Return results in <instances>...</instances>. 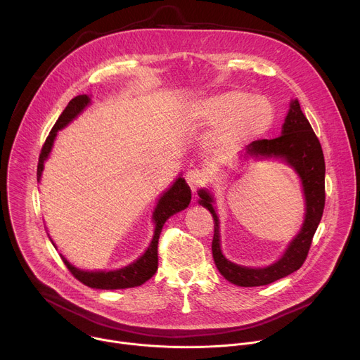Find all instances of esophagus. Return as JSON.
I'll return each mask as SVG.
<instances>
[{"label": "esophagus", "mask_w": 360, "mask_h": 360, "mask_svg": "<svg viewBox=\"0 0 360 360\" xmlns=\"http://www.w3.org/2000/svg\"><path fill=\"white\" fill-rule=\"evenodd\" d=\"M205 178H207V175H205L202 171L199 169H191L188 171V174L185 175V179H186V184L189 185V188L192 191H196L203 182H205Z\"/></svg>", "instance_id": "1"}]
</instances>
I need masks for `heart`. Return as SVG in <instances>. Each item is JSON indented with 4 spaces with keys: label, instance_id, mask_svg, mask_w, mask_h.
<instances>
[{
    "label": "heart",
    "instance_id": "heart-1",
    "mask_svg": "<svg viewBox=\"0 0 360 360\" xmlns=\"http://www.w3.org/2000/svg\"><path fill=\"white\" fill-rule=\"evenodd\" d=\"M189 120L214 128L205 141L211 152L224 153L242 148L268 132L275 120L272 102L240 89H228L195 101Z\"/></svg>",
    "mask_w": 360,
    "mask_h": 360
}]
</instances>
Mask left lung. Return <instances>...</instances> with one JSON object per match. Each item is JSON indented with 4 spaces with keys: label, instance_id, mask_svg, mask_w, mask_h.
Wrapping results in <instances>:
<instances>
[{
    "label": "left lung",
    "instance_id": "obj_1",
    "mask_svg": "<svg viewBox=\"0 0 360 360\" xmlns=\"http://www.w3.org/2000/svg\"><path fill=\"white\" fill-rule=\"evenodd\" d=\"M239 158L255 161L276 160L290 167L300 179L304 200L303 222L293 239L288 243L281 258L268 266L250 268L231 262L222 253L221 226L217 214L215 196L208 188L198 191V203L207 208L215 222L212 240L214 261L221 275L233 285L252 288L269 285L297 271L309 252L312 238L323 215L325 208V158L319 139L309 121L300 110L297 99H292L282 132L274 139L253 141L239 153Z\"/></svg>",
    "mask_w": 360,
    "mask_h": 360
}]
</instances>
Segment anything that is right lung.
Wrapping results in <instances>:
<instances>
[{"label": "right lung", "instance_id": "obj_1", "mask_svg": "<svg viewBox=\"0 0 360 360\" xmlns=\"http://www.w3.org/2000/svg\"><path fill=\"white\" fill-rule=\"evenodd\" d=\"M91 104L89 95H78L72 98L60 118L57 120L56 125L51 129L42 149L39 153L38 160V168H37V179L41 181L44 164L48 160L51 150H53L54 141L58 135V131L64 129L68 124H71L84 110ZM191 202V189L185 179L182 178V174L178 175V178L174 181V184L164 191L155 205V210L152 212V222H153V235L152 239L145 249V252L139 256L138 259L131 262L127 266H122L120 269L112 271H84L77 266H74L64 255L60 253L63 262L70 269V272L84 285L94 288V289H127V288H135L150 279L155 275L158 269V240L160 235L162 232V228L165 222L175 214L184 211L188 208ZM49 236V235H48ZM51 239V238H49ZM53 242V239H51ZM56 246V243L53 242Z\"/></svg>", "mask_w": 360, "mask_h": 360}]
</instances>
